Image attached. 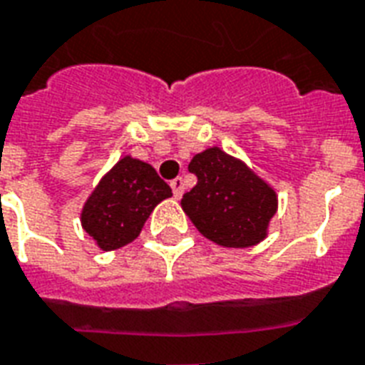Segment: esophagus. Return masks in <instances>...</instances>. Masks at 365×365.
<instances>
[{
	"label": "esophagus",
	"mask_w": 365,
	"mask_h": 365,
	"mask_svg": "<svg viewBox=\"0 0 365 365\" xmlns=\"http://www.w3.org/2000/svg\"><path fill=\"white\" fill-rule=\"evenodd\" d=\"M171 188H173L175 197L182 196V192H185V180H182V177H177V179L171 180Z\"/></svg>",
	"instance_id": "34e87169"
}]
</instances>
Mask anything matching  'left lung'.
<instances>
[{
	"label": "left lung",
	"mask_w": 365,
	"mask_h": 365,
	"mask_svg": "<svg viewBox=\"0 0 365 365\" xmlns=\"http://www.w3.org/2000/svg\"><path fill=\"white\" fill-rule=\"evenodd\" d=\"M188 171L197 182L180 205L205 238L222 247H251L267 238L278 196L242 160L213 146L192 158Z\"/></svg>",
	"instance_id": "obj_1"
}]
</instances>
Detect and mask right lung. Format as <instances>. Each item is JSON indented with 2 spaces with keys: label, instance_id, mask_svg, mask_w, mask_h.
I'll list each match as a JSON object with an SVG mask.
<instances>
[{
  "label": "right lung",
  "instance_id": "obj_1",
  "mask_svg": "<svg viewBox=\"0 0 365 365\" xmlns=\"http://www.w3.org/2000/svg\"><path fill=\"white\" fill-rule=\"evenodd\" d=\"M173 196L150 163L125 156L104 175L81 209V227L103 251L137 238L158 203Z\"/></svg>",
  "mask_w": 365,
  "mask_h": 365
}]
</instances>
